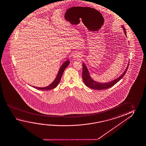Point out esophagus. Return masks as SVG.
Masks as SVG:
<instances>
[{"instance_id": "obj_1", "label": "esophagus", "mask_w": 146, "mask_h": 146, "mask_svg": "<svg viewBox=\"0 0 146 146\" xmlns=\"http://www.w3.org/2000/svg\"><path fill=\"white\" fill-rule=\"evenodd\" d=\"M73 58H81V56L80 55L79 53L76 52L74 53L73 54Z\"/></svg>"}]
</instances>
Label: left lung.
<instances>
[{"instance_id":"obj_1","label":"left lung","mask_w":146,"mask_h":146,"mask_svg":"<svg viewBox=\"0 0 146 146\" xmlns=\"http://www.w3.org/2000/svg\"><path fill=\"white\" fill-rule=\"evenodd\" d=\"M121 27L123 29L125 35L127 37L126 32V29H125L124 27L121 25ZM129 64L128 63V64L127 65V67H126V69L125 70L124 73L117 78L114 79L112 81L108 82H100L95 81L94 79H92V78L90 76V73L88 72V68L86 67V64L83 62L82 63L83 70H82V79L84 80L85 85L90 88H92L93 90H97L107 89V88H110V87L114 86L115 84H117L118 81H119L121 79H122L126 74L127 71L128 69Z\"/></svg>"}]
</instances>
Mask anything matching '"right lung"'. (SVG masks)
I'll return each instance as SVG.
<instances>
[{
	"label": "right lung",
	"instance_id": "add662e5",
	"mask_svg": "<svg viewBox=\"0 0 146 146\" xmlns=\"http://www.w3.org/2000/svg\"><path fill=\"white\" fill-rule=\"evenodd\" d=\"M70 61L69 60H66L65 62L62 64V65L61 66V67L60 68V70L58 72V75L56 77L54 80L53 81L50 85H49L48 86H45V87H43V88H41V87H36V86H33L34 88H36L37 90H42V91H48L50 90H52L53 88H55L56 86H58V84L60 83V79L62 76L63 72L64 71L65 69L67 68L68 65H69Z\"/></svg>",
	"mask_w": 146,
	"mask_h": 146
}]
</instances>
